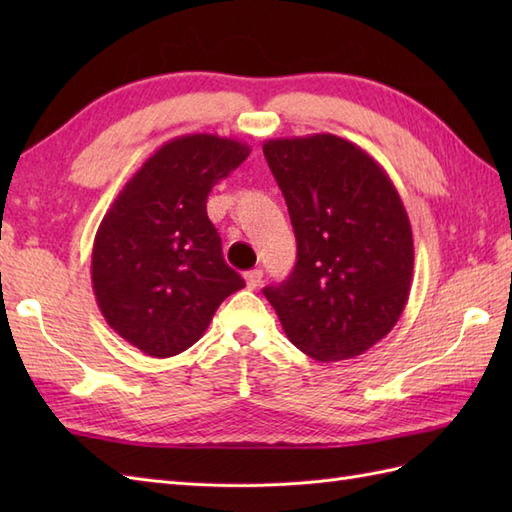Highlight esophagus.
Listing matches in <instances>:
<instances>
[{
    "label": "esophagus",
    "mask_w": 512,
    "mask_h": 512,
    "mask_svg": "<svg viewBox=\"0 0 512 512\" xmlns=\"http://www.w3.org/2000/svg\"><path fill=\"white\" fill-rule=\"evenodd\" d=\"M244 279H246V286H248L250 290H255V288L262 286L264 273H262V270H248V273L244 275Z\"/></svg>",
    "instance_id": "esophagus-1"
}]
</instances>
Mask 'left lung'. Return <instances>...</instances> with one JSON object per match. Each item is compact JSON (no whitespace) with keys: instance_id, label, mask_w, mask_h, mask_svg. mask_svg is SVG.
<instances>
[{"instance_id":"8db88e82","label":"left lung","mask_w":512,"mask_h":512,"mask_svg":"<svg viewBox=\"0 0 512 512\" xmlns=\"http://www.w3.org/2000/svg\"><path fill=\"white\" fill-rule=\"evenodd\" d=\"M297 237L286 281L264 288L290 343L321 363L365 354L391 332L413 277L409 215L387 171L334 134L264 143Z\"/></svg>"}]
</instances>
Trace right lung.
I'll use <instances>...</instances> for the list:
<instances>
[{
	"mask_svg": "<svg viewBox=\"0 0 512 512\" xmlns=\"http://www.w3.org/2000/svg\"><path fill=\"white\" fill-rule=\"evenodd\" d=\"M242 140H169L116 195L92 246V288L107 325L154 358L200 341L220 303L246 284L224 262L206 215L211 189L248 158Z\"/></svg>",
	"mask_w": 512,
	"mask_h": 512,
	"instance_id": "obj_1",
	"label": "right lung"
}]
</instances>
